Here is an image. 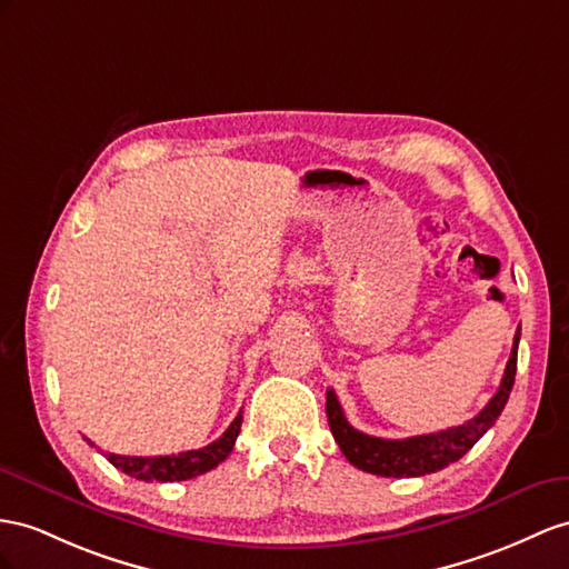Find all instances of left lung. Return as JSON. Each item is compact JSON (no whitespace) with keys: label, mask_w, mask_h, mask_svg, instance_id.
I'll list each match as a JSON object with an SVG mask.
<instances>
[{"label":"left lung","mask_w":569,"mask_h":569,"mask_svg":"<svg viewBox=\"0 0 569 569\" xmlns=\"http://www.w3.org/2000/svg\"><path fill=\"white\" fill-rule=\"evenodd\" d=\"M521 331L515 333L512 356L507 360V368L502 375L500 389L495 391V397L488 401V406L471 420H466L463 426L447 428L440 432L406 437V440H382V437H372L356 430L348 423L341 403L337 395L329 389L327 391V418L333 440L339 442L343 457L358 466L360 471H368L375 476L385 478H416L445 469V466L459 461L466 451H469L480 437H483L495 420L500 418L505 403L509 399V391L515 385L517 375V348H519Z\"/></svg>","instance_id":"obj_1"}]
</instances>
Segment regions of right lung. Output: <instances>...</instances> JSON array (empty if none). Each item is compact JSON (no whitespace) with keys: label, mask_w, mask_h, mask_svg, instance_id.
Segmentation results:
<instances>
[{"label":"right lung","mask_w":569,"mask_h":569,"mask_svg":"<svg viewBox=\"0 0 569 569\" xmlns=\"http://www.w3.org/2000/svg\"><path fill=\"white\" fill-rule=\"evenodd\" d=\"M242 426V411L232 420L230 428L213 440L211 445L201 449L180 451V455L168 457H122V455H108V461L120 469L122 473L132 476L137 480H158V483H174V480H187L216 469L218 463L226 461L228 455L236 447V440ZM89 445H93L89 440Z\"/></svg>","instance_id":"add662e5"}]
</instances>
